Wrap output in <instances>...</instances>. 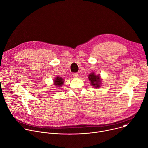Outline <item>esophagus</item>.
<instances>
[{
	"label": "esophagus",
	"instance_id": "34e87169",
	"mask_svg": "<svg viewBox=\"0 0 148 148\" xmlns=\"http://www.w3.org/2000/svg\"><path fill=\"white\" fill-rule=\"evenodd\" d=\"M73 75V77H74V78H78V76H79V75H78V74L77 73H74Z\"/></svg>",
	"mask_w": 148,
	"mask_h": 148
}]
</instances>
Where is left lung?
I'll return each instance as SVG.
<instances>
[{
  "instance_id": "left-lung-1",
  "label": "left lung",
  "mask_w": 148,
  "mask_h": 148,
  "mask_svg": "<svg viewBox=\"0 0 148 148\" xmlns=\"http://www.w3.org/2000/svg\"><path fill=\"white\" fill-rule=\"evenodd\" d=\"M89 80L90 81L91 85L95 86V88H98L101 85V79L99 75H95L93 73L89 74Z\"/></svg>"
}]
</instances>
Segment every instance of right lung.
Returning a JSON list of instances; mask_svg holds the SVG:
<instances>
[{
	"label": "right lung",
	"mask_w": 148,
	"mask_h": 148,
	"mask_svg": "<svg viewBox=\"0 0 148 148\" xmlns=\"http://www.w3.org/2000/svg\"><path fill=\"white\" fill-rule=\"evenodd\" d=\"M54 82L57 86H60L63 84L64 80L61 77H56L54 80Z\"/></svg>",
	"instance_id": "obj_1"
}]
</instances>
